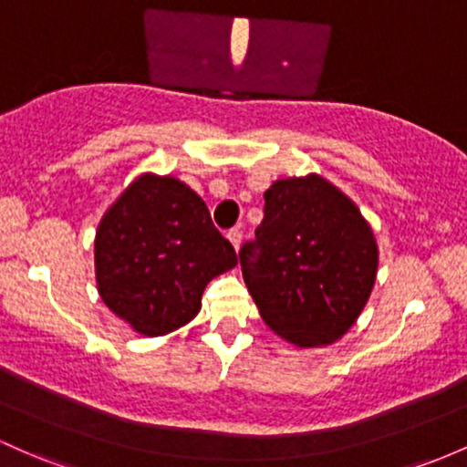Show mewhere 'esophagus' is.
Here are the masks:
<instances>
[{
    "instance_id": "obj_1",
    "label": "esophagus",
    "mask_w": 467,
    "mask_h": 467,
    "mask_svg": "<svg viewBox=\"0 0 467 467\" xmlns=\"http://www.w3.org/2000/svg\"><path fill=\"white\" fill-rule=\"evenodd\" d=\"M225 237H228V242L234 245V250H239V245H242V230L239 228L228 230V234H225Z\"/></svg>"
}]
</instances>
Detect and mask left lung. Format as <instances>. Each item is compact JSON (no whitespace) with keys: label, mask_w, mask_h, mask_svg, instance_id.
<instances>
[{"label":"left lung","mask_w":467,"mask_h":467,"mask_svg":"<svg viewBox=\"0 0 467 467\" xmlns=\"http://www.w3.org/2000/svg\"><path fill=\"white\" fill-rule=\"evenodd\" d=\"M264 199V222L239 250L261 319L299 348L335 343L375 285V234L355 203L317 175L275 182Z\"/></svg>","instance_id":"left-lung-1"}]
</instances>
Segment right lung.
I'll list each match as a JSON object with an SVG mask.
<instances>
[{"instance_id": "right-lung-1", "label": "right lung", "mask_w": 467, "mask_h": 467, "mask_svg": "<svg viewBox=\"0 0 467 467\" xmlns=\"http://www.w3.org/2000/svg\"><path fill=\"white\" fill-rule=\"evenodd\" d=\"M234 265L237 253L214 228L206 203L175 177L132 182L97 230L101 299L146 337L188 324L208 281Z\"/></svg>"}]
</instances>
